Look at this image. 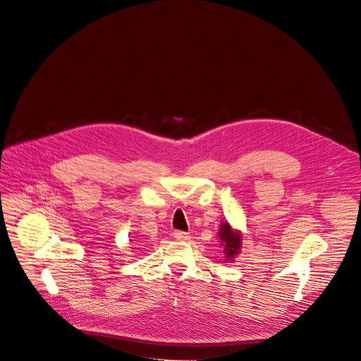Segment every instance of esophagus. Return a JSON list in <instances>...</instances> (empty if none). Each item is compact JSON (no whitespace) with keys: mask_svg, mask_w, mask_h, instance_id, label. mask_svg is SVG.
I'll use <instances>...</instances> for the list:
<instances>
[{"mask_svg":"<svg viewBox=\"0 0 361 361\" xmlns=\"http://www.w3.org/2000/svg\"><path fill=\"white\" fill-rule=\"evenodd\" d=\"M174 237H176V240L184 241V240L188 238V234L185 231H174Z\"/></svg>","mask_w":361,"mask_h":361,"instance_id":"obj_1","label":"esophagus"}]
</instances>
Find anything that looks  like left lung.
Returning a JSON list of instances; mask_svg holds the SVG:
<instances>
[{
	"label": "left lung",
	"mask_w": 361,
	"mask_h": 361,
	"mask_svg": "<svg viewBox=\"0 0 361 361\" xmlns=\"http://www.w3.org/2000/svg\"><path fill=\"white\" fill-rule=\"evenodd\" d=\"M219 235H220V240L224 243V252H226L227 260H233L234 255H237V252L240 251L241 235L237 231H233L228 223L221 224Z\"/></svg>",
	"instance_id": "left-lung-1"
}]
</instances>
